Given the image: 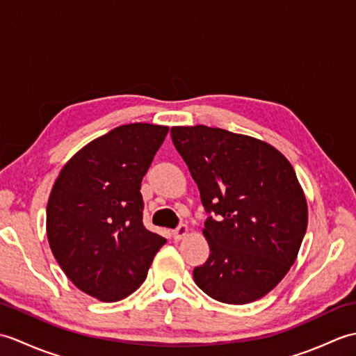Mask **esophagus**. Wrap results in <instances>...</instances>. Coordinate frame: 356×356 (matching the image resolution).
I'll return each instance as SVG.
<instances>
[{
    "mask_svg": "<svg viewBox=\"0 0 356 356\" xmlns=\"http://www.w3.org/2000/svg\"><path fill=\"white\" fill-rule=\"evenodd\" d=\"M188 234H190V228H188L186 225H180L177 229H174V232H172V236H174V238L176 240H182V238H185Z\"/></svg>",
    "mask_w": 356,
    "mask_h": 356,
    "instance_id": "obj_1",
    "label": "esophagus"
}]
</instances>
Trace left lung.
I'll return each mask as SVG.
<instances>
[{
	"label": "left lung",
	"mask_w": 356,
	"mask_h": 356,
	"mask_svg": "<svg viewBox=\"0 0 356 356\" xmlns=\"http://www.w3.org/2000/svg\"><path fill=\"white\" fill-rule=\"evenodd\" d=\"M209 217V259L193 272L211 298L246 305L269 293L297 260L307 202L291 162L270 143L211 128L172 127Z\"/></svg>",
	"instance_id": "1"
}]
</instances>
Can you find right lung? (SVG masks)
Segmentation results:
<instances>
[{
	"label": "right lung",
	"mask_w": 356,
	"mask_h": 356,
	"mask_svg": "<svg viewBox=\"0 0 356 356\" xmlns=\"http://www.w3.org/2000/svg\"><path fill=\"white\" fill-rule=\"evenodd\" d=\"M168 127L127 124L67 162L47 203V238L70 282L105 303L131 295L166 240L142 223L140 182Z\"/></svg>",
	"instance_id": "right-lung-1"
}]
</instances>
